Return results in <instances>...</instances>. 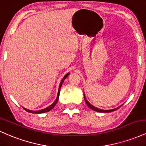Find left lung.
<instances>
[{
	"label": "left lung",
	"instance_id": "8db88e82",
	"mask_svg": "<svg viewBox=\"0 0 146 146\" xmlns=\"http://www.w3.org/2000/svg\"><path fill=\"white\" fill-rule=\"evenodd\" d=\"M84 100H85V102H86V103L87 106H88L90 108H91L92 110H95V111H97V112H100V113H110V112L115 111V110H116L117 109H118V108H119H119H115V109H113V110H104L99 109V108H96V107H95V106H92V105L90 104L89 103V102H88V101H87L86 99V98H85V95H84Z\"/></svg>",
	"mask_w": 146,
	"mask_h": 146
}]
</instances>
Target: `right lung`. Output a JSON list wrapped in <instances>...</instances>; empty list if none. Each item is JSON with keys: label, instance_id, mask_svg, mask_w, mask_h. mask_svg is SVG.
<instances>
[{"label": "right lung", "instance_id": "right-lung-1", "mask_svg": "<svg viewBox=\"0 0 146 146\" xmlns=\"http://www.w3.org/2000/svg\"><path fill=\"white\" fill-rule=\"evenodd\" d=\"M68 75H69V73H67V74H66V75H65L64 77L62 80L61 82H60V84L59 90H58V96H57V98H56V101H55L54 102H53V103L52 104H51V106H49L47 107V108H44V109H42V110H37V111H32V110H27V109H26V108H24V109H25V110H26V111L29 112V113H37V114H38V113H46V112H48V111H50V110H51L52 109V108H53V107H54L55 106H56V104H57V102H58V99H59L60 91V88H61L62 84L63 82L64 81V80H65V79H66V78H67V76H68Z\"/></svg>", "mask_w": 146, "mask_h": 146}]
</instances>
